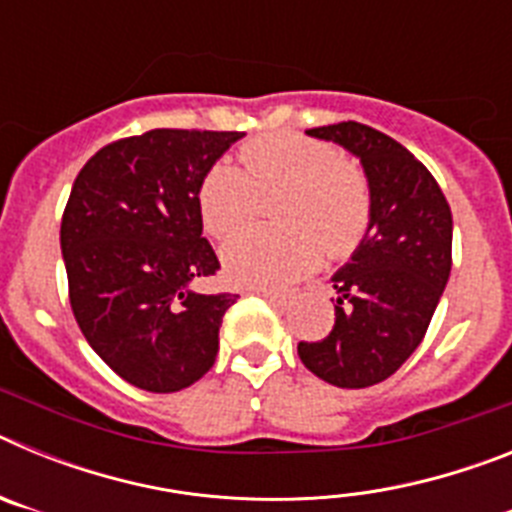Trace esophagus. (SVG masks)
Segmentation results:
<instances>
[{
    "label": "esophagus",
    "mask_w": 512,
    "mask_h": 512,
    "mask_svg": "<svg viewBox=\"0 0 512 512\" xmlns=\"http://www.w3.org/2000/svg\"><path fill=\"white\" fill-rule=\"evenodd\" d=\"M253 295L264 297L266 302H271V305H277V307L289 305V297L282 295V292H271V289H253Z\"/></svg>",
    "instance_id": "esophagus-1"
}]
</instances>
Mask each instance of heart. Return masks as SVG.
<instances>
[{"mask_svg": "<svg viewBox=\"0 0 512 512\" xmlns=\"http://www.w3.org/2000/svg\"><path fill=\"white\" fill-rule=\"evenodd\" d=\"M241 166L217 161L202 176L197 205L207 233L225 238L251 220L256 197L282 187V228H251L223 246L225 277L243 287H287L320 264L346 256L369 228V184L341 151L302 133H264L241 148Z\"/></svg>", "mask_w": 512, "mask_h": 512, "instance_id": "heart-1", "label": "heart"}]
</instances>
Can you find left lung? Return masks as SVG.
<instances>
[{"label":"left lung","instance_id":"obj_1","mask_svg":"<svg viewBox=\"0 0 512 512\" xmlns=\"http://www.w3.org/2000/svg\"><path fill=\"white\" fill-rule=\"evenodd\" d=\"M307 135L359 158L372 212L351 259L330 277L336 325L297 354L323 382L361 390L392 377L423 341L449 282L454 220L431 171L390 135L359 122Z\"/></svg>","mask_w":512,"mask_h":512}]
</instances>
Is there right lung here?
Segmentation results:
<instances>
[{
  "label": "right lung",
  "instance_id": "right-lung-1",
  "mask_svg": "<svg viewBox=\"0 0 512 512\" xmlns=\"http://www.w3.org/2000/svg\"><path fill=\"white\" fill-rule=\"evenodd\" d=\"M243 133L158 128L89 158L61 220L71 310L89 346L125 382L179 392L217 359L238 295H202L220 269L197 205L202 176Z\"/></svg>",
  "mask_w": 512,
  "mask_h": 512
}]
</instances>
